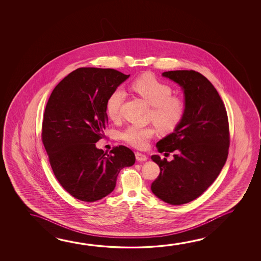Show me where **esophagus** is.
<instances>
[{
    "mask_svg": "<svg viewBox=\"0 0 261 261\" xmlns=\"http://www.w3.org/2000/svg\"><path fill=\"white\" fill-rule=\"evenodd\" d=\"M136 158H137V161H140V162L147 160V156L140 152H136Z\"/></svg>",
    "mask_w": 261,
    "mask_h": 261,
    "instance_id": "1",
    "label": "esophagus"
}]
</instances>
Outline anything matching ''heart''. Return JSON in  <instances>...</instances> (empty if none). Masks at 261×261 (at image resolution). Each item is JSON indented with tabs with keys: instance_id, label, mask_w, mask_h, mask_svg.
<instances>
[{
	"instance_id": "obj_1",
	"label": "heart",
	"mask_w": 261,
	"mask_h": 261,
	"mask_svg": "<svg viewBox=\"0 0 261 261\" xmlns=\"http://www.w3.org/2000/svg\"><path fill=\"white\" fill-rule=\"evenodd\" d=\"M132 88L152 107L150 118L154 120L161 132L171 133L177 128L184 118L186 105L183 99L171 95V86L159 80L154 74L145 73L133 83ZM124 98L125 93L121 88L114 90L109 95L107 101V113L111 119L119 117ZM155 133L156 128L154 125L131 124L122 132L121 137L132 146L145 148Z\"/></svg>"
}]
</instances>
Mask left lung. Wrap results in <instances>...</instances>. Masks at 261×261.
<instances>
[{
    "mask_svg": "<svg viewBox=\"0 0 261 261\" xmlns=\"http://www.w3.org/2000/svg\"><path fill=\"white\" fill-rule=\"evenodd\" d=\"M162 75L182 87L186 114L177 128L156 144L160 153L175 154L170 162L151 156L160 167L151 190L166 203L183 205L201 196L219 175L228 154L229 125L222 99L204 75L193 70Z\"/></svg>",
    "mask_w": 261,
    "mask_h": 261,
    "instance_id": "left-lung-1",
    "label": "left lung"
}]
</instances>
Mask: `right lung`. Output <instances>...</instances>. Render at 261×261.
I'll use <instances>...</instances> for the list:
<instances>
[{"instance_id":"right-lung-1","label":"right lung","mask_w":261,"mask_h":261,"mask_svg":"<svg viewBox=\"0 0 261 261\" xmlns=\"http://www.w3.org/2000/svg\"><path fill=\"white\" fill-rule=\"evenodd\" d=\"M115 69L82 67L53 90L43 114L42 141L61 186L74 198L94 202L116 188L117 175L136 161L132 150L95 146L108 124L107 101L128 78Z\"/></svg>"}]
</instances>
